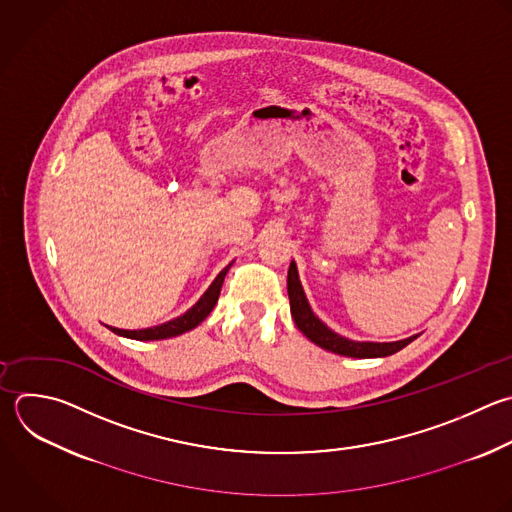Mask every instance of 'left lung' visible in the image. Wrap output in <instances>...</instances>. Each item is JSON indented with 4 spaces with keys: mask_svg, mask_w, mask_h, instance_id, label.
<instances>
[{
    "mask_svg": "<svg viewBox=\"0 0 512 512\" xmlns=\"http://www.w3.org/2000/svg\"><path fill=\"white\" fill-rule=\"evenodd\" d=\"M288 298H290V312H292V318H294L298 330L308 340H312L316 346H320L328 352L340 354V356L382 358V356H390V354L402 350L406 344H410L412 340L418 338V334H414V336L394 340V342H368V340H350V338L334 332L312 312L294 260L290 262V268H288Z\"/></svg>",
    "mask_w": 512,
    "mask_h": 512,
    "instance_id": "1",
    "label": "left lung"
}]
</instances>
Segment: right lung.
<instances>
[{
  "instance_id": "add662e5",
  "label": "right lung",
  "mask_w": 512,
  "mask_h": 512,
  "mask_svg": "<svg viewBox=\"0 0 512 512\" xmlns=\"http://www.w3.org/2000/svg\"><path fill=\"white\" fill-rule=\"evenodd\" d=\"M234 262H230L216 278L214 282L208 286V290L200 296V300L190 308L186 310L182 316L178 318H172L164 324H158V326H150V328H140V330H124V328H114V326H108L114 334L118 336H124V338H132V340H164V338H172V336H180L192 328H196L200 322L206 320V316L214 310L216 302H218V296H220V290H222V284H224V278H226V272L232 268Z\"/></svg>"
}]
</instances>
